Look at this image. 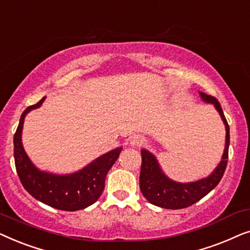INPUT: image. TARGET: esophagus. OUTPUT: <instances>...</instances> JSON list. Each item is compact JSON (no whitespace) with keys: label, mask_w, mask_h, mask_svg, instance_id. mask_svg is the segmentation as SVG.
Listing matches in <instances>:
<instances>
[{"label":"esophagus","mask_w":250,"mask_h":250,"mask_svg":"<svg viewBox=\"0 0 250 250\" xmlns=\"http://www.w3.org/2000/svg\"><path fill=\"white\" fill-rule=\"evenodd\" d=\"M129 143H131V146H141L143 143V139L140 135H133L129 139Z\"/></svg>","instance_id":"1"}]
</instances>
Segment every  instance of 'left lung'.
Masks as SVG:
<instances>
[{"label": "left lung", "mask_w": 250, "mask_h": 250, "mask_svg": "<svg viewBox=\"0 0 250 250\" xmlns=\"http://www.w3.org/2000/svg\"><path fill=\"white\" fill-rule=\"evenodd\" d=\"M200 95L203 100L210 102L216 107L227 128V141H225L224 153L220 165L207 179L192 183H176L164 175L155 157L143 149L141 151L142 165L140 172V189L150 204L167 209H181V208L189 207L209 193L223 177L229 158L230 127L217 99L203 92H200Z\"/></svg>", "instance_id": "8db88e82"}]
</instances>
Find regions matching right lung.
<instances>
[{
	"instance_id": "obj_1",
	"label": "right lung",
	"mask_w": 250,
	"mask_h": 250,
	"mask_svg": "<svg viewBox=\"0 0 250 250\" xmlns=\"http://www.w3.org/2000/svg\"><path fill=\"white\" fill-rule=\"evenodd\" d=\"M44 99L45 98L41 99L36 104L29 105L20 117L19 125L13 136V155L17 174L27 192L43 204L60 210L84 209L100 198L104 189L105 175L117 160L122 148L105 153L71 175L59 176L40 172L23 151L21 129L27 112L39 108Z\"/></svg>"
}]
</instances>
